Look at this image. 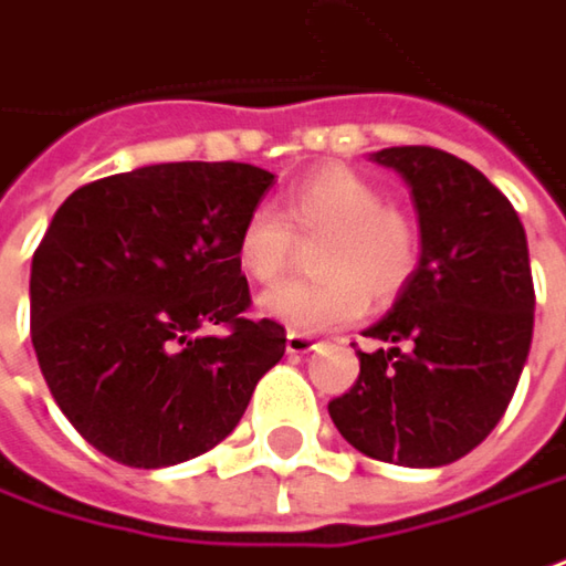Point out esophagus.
<instances>
[{"label": "esophagus", "instance_id": "1", "mask_svg": "<svg viewBox=\"0 0 566 566\" xmlns=\"http://www.w3.org/2000/svg\"><path fill=\"white\" fill-rule=\"evenodd\" d=\"M317 348V343L311 339V336H305V333H286V352L290 355H308V352H314Z\"/></svg>", "mask_w": 566, "mask_h": 566}]
</instances>
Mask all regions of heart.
I'll return each mask as SVG.
<instances>
[{"instance_id":"1","label":"heart","mask_w":566,"mask_h":566,"mask_svg":"<svg viewBox=\"0 0 566 566\" xmlns=\"http://www.w3.org/2000/svg\"><path fill=\"white\" fill-rule=\"evenodd\" d=\"M314 242L311 271L261 295V311L290 329L321 333L355 324L367 295L386 305L411 283L420 264V230L380 186L358 170L327 165L283 192L280 214L258 205L237 233V264L255 283H276L295 261V242Z\"/></svg>"}]
</instances>
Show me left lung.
Listing matches in <instances>:
<instances>
[{
  "label": "left lung",
  "instance_id": "left-lung-1",
  "mask_svg": "<svg viewBox=\"0 0 566 566\" xmlns=\"http://www.w3.org/2000/svg\"><path fill=\"white\" fill-rule=\"evenodd\" d=\"M415 196L420 264L367 329L355 386L329 401L348 446L401 468H442L507 411L533 343V271L514 205L480 170L433 146L374 155Z\"/></svg>",
  "mask_w": 566,
  "mask_h": 566
}]
</instances>
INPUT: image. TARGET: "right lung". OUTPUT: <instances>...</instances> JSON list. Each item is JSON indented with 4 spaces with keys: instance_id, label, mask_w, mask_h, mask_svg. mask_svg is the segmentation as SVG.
Here are the masks:
<instances>
[{
    "instance_id": "add662e5",
    "label": "right lung",
    "mask_w": 566,
    "mask_h": 566,
    "mask_svg": "<svg viewBox=\"0 0 566 566\" xmlns=\"http://www.w3.org/2000/svg\"><path fill=\"white\" fill-rule=\"evenodd\" d=\"M271 170L174 161L74 189L30 268V339L45 386L93 449L170 468L214 449L286 352L252 321L237 233Z\"/></svg>"
}]
</instances>
